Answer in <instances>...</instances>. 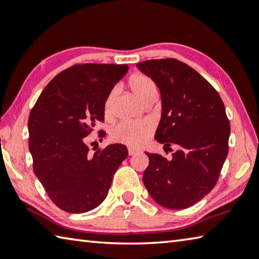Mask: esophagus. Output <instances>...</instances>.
<instances>
[{
    "label": "esophagus",
    "instance_id": "esophagus-1",
    "mask_svg": "<svg viewBox=\"0 0 259 259\" xmlns=\"http://www.w3.org/2000/svg\"><path fill=\"white\" fill-rule=\"evenodd\" d=\"M139 152H140V150H138V149H134L132 147H128V155L130 156H135V155H138Z\"/></svg>",
    "mask_w": 259,
    "mask_h": 259
}]
</instances>
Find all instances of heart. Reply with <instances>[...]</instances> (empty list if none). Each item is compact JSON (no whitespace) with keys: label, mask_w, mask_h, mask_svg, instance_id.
Returning a JSON list of instances; mask_svg holds the SVG:
<instances>
[{"label":"heart","mask_w":259,"mask_h":259,"mask_svg":"<svg viewBox=\"0 0 259 259\" xmlns=\"http://www.w3.org/2000/svg\"><path fill=\"white\" fill-rule=\"evenodd\" d=\"M130 86L133 93L141 102H144L150 95L157 93V86L150 77L143 74H135L130 78ZM115 91H110L104 101V115L109 117L112 112ZM153 126L150 121H120L111 130L112 141L126 144L130 147H140L151 137Z\"/></svg>","instance_id":"obj_1"}]
</instances>
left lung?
Masks as SVG:
<instances>
[{"instance_id": "left-lung-1", "label": "left lung", "mask_w": 259, "mask_h": 259, "mask_svg": "<svg viewBox=\"0 0 259 259\" xmlns=\"http://www.w3.org/2000/svg\"><path fill=\"white\" fill-rule=\"evenodd\" d=\"M137 67L160 91L161 118L155 139L165 149L179 147L170 160L146 152L149 166L143 183L162 207H191L215 187L228 157L231 128L224 103L199 72L176 59L148 60Z\"/></svg>"}]
</instances>
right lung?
Here are the masks:
<instances>
[{"mask_svg":"<svg viewBox=\"0 0 259 259\" xmlns=\"http://www.w3.org/2000/svg\"><path fill=\"white\" fill-rule=\"evenodd\" d=\"M127 70V65L72 66L45 86L31 109L28 132L34 173L50 199L67 212L97 208L128 156L120 143L93 155L85 144L97 122L104 120L107 95Z\"/></svg>","mask_w":259,"mask_h":259,"instance_id":"right-lung-1","label":"right lung"}]
</instances>
